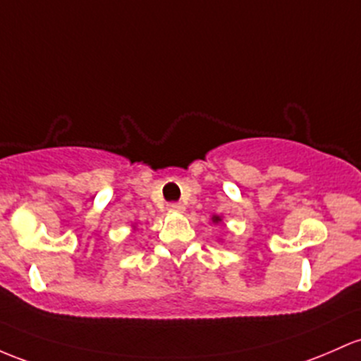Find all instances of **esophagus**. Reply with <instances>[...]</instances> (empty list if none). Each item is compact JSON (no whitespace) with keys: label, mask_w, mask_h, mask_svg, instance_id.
Listing matches in <instances>:
<instances>
[{"label":"esophagus","mask_w":361,"mask_h":361,"mask_svg":"<svg viewBox=\"0 0 361 361\" xmlns=\"http://www.w3.org/2000/svg\"><path fill=\"white\" fill-rule=\"evenodd\" d=\"M168 209L171 212H183L185 211V207L180 204V202H171V204L168 205Z\"/></svg>","instance_id":"esophagus-1"}]
</instances>
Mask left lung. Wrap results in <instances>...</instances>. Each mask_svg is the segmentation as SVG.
Wrapping results in <instances>:
<instances>
[{
  "label": "left lung",
  "mask_w": 361,
  "mask_h": 361,
  "mask_svg": "<svg viewBox=\"0 0 361 361\" xmlns=\"http://www.w3.org/2000/svg\"><path fill=\"white\" fill-rule=\"evenodd\" d=\"M221 221H223V219H221V216H212V223H221Z\"/></svg>",
  "instance_id": "1"
}]
</instances>
